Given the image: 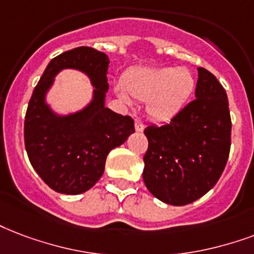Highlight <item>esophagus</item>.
<instances>
[{
	"label": "esophagus",
	"instance_id": "esophagus-1",
	"mask_svg": "<svg viewBox=\"0 0 254 254\" xmlns=\"http://www.w3.org/2000/svg\"><path fill=\"white\" fill-rule=\"evenodd\" d=\"M134 127L137 131H142L144 129V121L141 119H135L134 120Z\"/></svg>",
	"mask_w": 254,
	"mask_h": 254
}]
</instances>
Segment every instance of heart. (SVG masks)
<instances>
[{
  "label": "heart",
  "mask_w": 254,
  "mask_h": 254,
  "mask_svg": "<svg viewBox=\"0 0 254 254\" xmlns=\"http://www.w3.org/2000/svg\"><path fill=\"white\" fill-rule=\"evenodd\" d=\"M194 78L185 67H142L130 71L119 94L146 102L148 113L158 121L173 119L194 90Z\"/></svg>",
  "instance_id": "obj_1"
}]
</instances>
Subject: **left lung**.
Returning <instances> with one entry per match:
<instances>
[{
    "instance_id": "1",
    "label": "left lung",
    "mask_w": 254,
    "mask_h": 254,
    "mask_svg": "<svg viewBox=\"0 0 254 254\" xmlns=\"http://www.w3.org/2000/svg\"><path fill=\"white\" fill-rule=\"evenodd\" d=\"M144 183L153 196L176 206L208 193L221 177L230 150L229 102L225 89L198 67L196 98L168 124L144 130Z\"/></svg>"
}]
</instances>
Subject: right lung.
Here are the masks:
<instances>
[{"label":"right lung","mask_w":254,"mask_h":254,"mask_svg":"<svg viewBox=\"0 0 254 254\" xmlns=\"http://www.w3.org/2000/svg\"><path fill=\"white\" fill-rule=\"evenodd\" d=\"M109 60L102 52L80 46L54 57L46 66L29 101L24 124L29 161L42 181L63 194H80L100 180L108 154L134 131L130 116L105 108L109 88L106 71ZM71 67L92 80V104L78 114L56 116L45 104V93L58 71Z\"/></svg>","instance_id":"1"}]
</instances>
